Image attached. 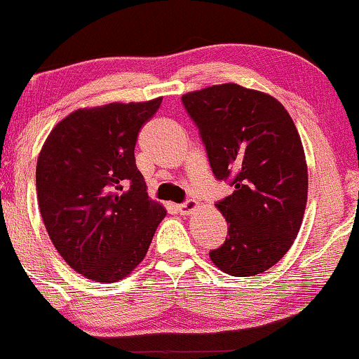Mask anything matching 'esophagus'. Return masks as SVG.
Segmentation results:
<instances>
[{"instance_id": "obj_1", "label": "esophagus", "mask_w": 359, "mask_h": 359, "mask_svg": "<svg viewBox=\"0 0 359 359\" xmlns=\"http://www.w3.org/2000/svg\"><path fill=\"white\" fill-rule=\"evenodd\" d=\"M198 208H199V203L193 201V199H189V201H186L184 204H180L178 211L183 214V216H189V214H193Z\"/></svg>"}]
</instances>
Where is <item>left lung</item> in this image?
<instances>
[{
	"mask_svg": "<svg viewBox=\"0 0 359 359\" xmlns=\"http://www.w3.org/2000/svg\"><path fill=\"white\" fill-rule=\"evenodd\" d=\"M206 145L217 180L234 193L216 204L227 222L226 242L209 252L234 277L276 265L299 234L309 198V170L295 123L276 97L219 83L181 97Z\"/></svg>",
	"mask_w": 359,
	"mask_h": 359,
	"instance_id": "1",
	"label": "left lung"
}]
</instances>
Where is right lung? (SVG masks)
Here are the masks:
<instances>
[{
  "instance_id": "right-lung-1",
  "label": "right lung",
  "mask_w": 359,
  "mask_h": 359,
  "mask_svg": "<svg viewBox=\"0 0 359 359\" xmlns=\"http://www.w3.org/2000/svg\"><path fill=\"white\" fill-rule=\"evenodd\" d=\"M163 97L77 109L46 138L36 165L37 203L60 257L88 280L114 283L145 259L166 209L135 165L140 130Z\"/></svg>"
}]
</instances>
